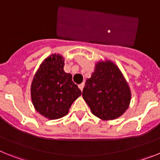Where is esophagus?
<instances>
[{
	"instance_id": "obj_1",
	"label": "esophagus",
	"mask_w": 160,
	"mask_h": 160,
	"mask_svg": "<svg viewBox=\"0 0 160 160\" xmlns=\"http://www.w3.org/2000/svg\"><path fill=\"white\" fill-rule=\"evenodd\" d=\"M84 86H85L84 82L81 83V84H79V85H78V87H79V89H80V90H83V87H84Z\"/></svg>"
}]
</instances>
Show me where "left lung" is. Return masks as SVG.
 Listing matches in <instances>:
<instances>
[{
	"mask_svg": "<svg viewBox=\"0 0 160 160\" xmlns=\"http://www.w3.org/2000/svg\"><path fill=\"white\" fill-rule=\"evenodd\" d=\"M82 97L94 115L102 120L120 117L128 109L131 93L118 66L111 61H99L87 78Z\"/></svg>",
	"mask_w": 160,
	"mask_h": 160,
	"instance_id": "left-lung-1",
	"label": "left lung"
}]
</instances>
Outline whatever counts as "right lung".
Wrapping results in <instances>:
<instances>
[{
    "mask_svg": "<svg viewBox=\"0 0 160 160\" xmlns=\"http://www.w3.org/2000/svg\"><path fill=\"white\" fill-rule=\"evenodd\" d=\"M64 58L60 54L46 58L35 73L31 84V99L35 110L48 119L62 118L72 103L82 94L64 71Z\"/></svg>",
    "mask_w": 160,
    "mask_h": 160,
    "instance_id": "add662e5",
    "label": "right lung"
}]
</instances>
